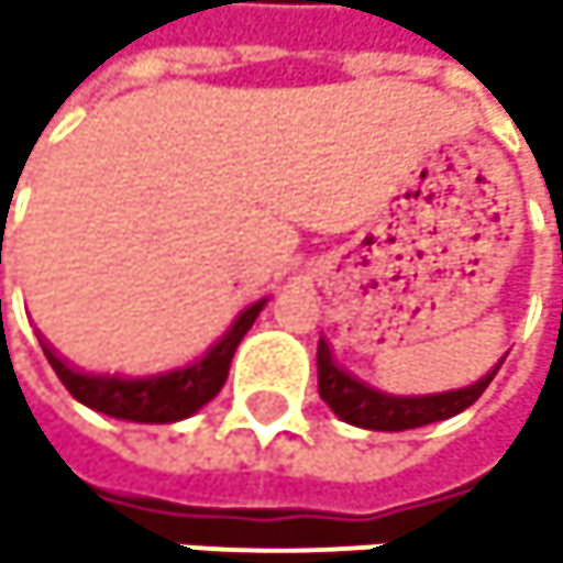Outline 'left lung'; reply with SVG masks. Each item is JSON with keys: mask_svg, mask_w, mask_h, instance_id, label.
<instances>
[{"mask_svg": "<svg viewBox=\"0 0 563 563\" xmlns=\"http://www.w3.org/2000/svg\"><path fill=\"white\" fill-rule=\"evenodd\" d=\"M500 364L466 388L435 391V395H388V391H378L372 385L357 382L344 367H338L328 341H320L317 344V388L331 412L344 419L347 426L375 429V432H405V429H419L429 422L460 416L463 408H470L486 391L493 375L500 372Z\"/></svg>", "mask_w": 563, "mask_h": 563, "instance_id": "1", "label": "left lung"}]
</instances>
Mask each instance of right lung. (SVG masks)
Returning <instances> with one entry per match:
<instances>
[{"label":"right lung","mask_w":563,"mask_h":563,"mask_svg":"<svg viewBox=\"0 0 563 563\" xmlns=\"http://www.w3.org/2000/svg\"><path fill=\"white\" fill-rule=\"evenodd\" d=\"M263 307L266 300L250 303L206 354H199L196 361H188L181 367H168V372H158V375H134V378L131 375H90V372H77L67 361H59L49 347H43V354L53 364L56 378L67 385V391L80 405L93 408V412L124 419V422L168 426V422H181L188 416H196L202 405H209L222 391L232 354L246 338V331L253 328V320L260 317Z\"/></svg>","instance_id":"obj_1"}]
</instances>
